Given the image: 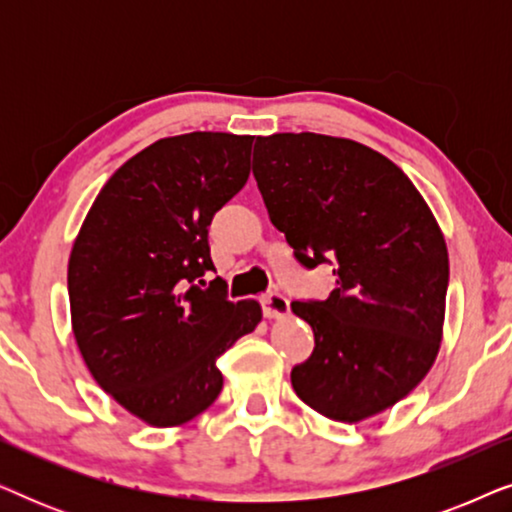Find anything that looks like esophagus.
<instances>
[{
  "label": "esophagus",
  "mask_w": 512,
  "mask_h": 512,
  "mask_svg": "<svg viewBox=\"0 0 512 512\" xmlns=\"http://www.w3.org/2000/svg\"><path fill=\"white\" fill-rule=\"evenodd\" d=\"M261 305H263V314L268 319L286 317V314H289V310H291L289 298H286L284 293H279V291H270V293H265V296H261Z\"/></svg>",
  "instance_id": "obj_1"
}]
</instances>
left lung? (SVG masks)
<instances>
[{"label": "left lung", "mask_w": 512, "mask_h": 512, "mask_svg": "<svg viewBox=\"0 0 512 512\" xmlns=\"http://www.w3.org/2000/svg\"><path fill=\"white\" fill-rule=\"evenodd\" d=\"M270 221L307 270L333 265L326 300H293L314 352L291 370L303 401L335 422L391 408L424 380L443 335L445 237L401 167L352 139L256 137Z\"/></svg>", "instance_id": "1"}]
</instances>
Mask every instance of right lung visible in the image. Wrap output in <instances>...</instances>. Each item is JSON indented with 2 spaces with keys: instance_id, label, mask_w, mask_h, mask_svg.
Instances as JSON below:
<instances>
[{
  "instance_id": "1",
  "label": "right lung",
  "mask_w": 512,
  "mask_h": 512,
  "mask_svg": "<svg viewBox=\"0 0 512 512\" xmlns=\"http://www.w3.org/2000/svg\"><path fill=\"white\" fill-rule=\"evenodd\" d=\"M254 137L188 132L118 167L69 256L76 345L95 382L151 426L191 422L216 401V359L261 321L212 282L209 223L249 179Z\"/></svg>"
}]
</instances>
